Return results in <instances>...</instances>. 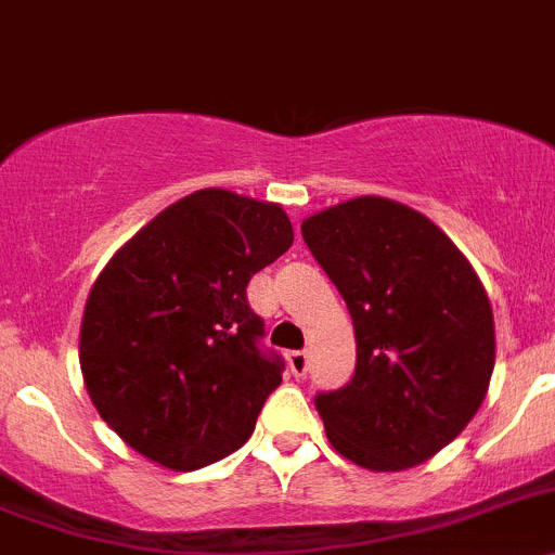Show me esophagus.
<instances>
[{
    "label": "esophagus",
    "mask_w": 555,
    "mask_h": 555,
    "mask_svg": "<svg viewBox=\"0 0 555 555\" xmlns=\"http://www.w3.org/2000/svg\"><path fill=\"white\" fill-rule=\"evenodd\" d=\"M308 365H310L308 351H292V353H288V367H292V373L297 378H302L305 373H308Z\"/></svg>",
    "instance_id": "34e87169"
}]
</instances>
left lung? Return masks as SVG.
Masks as SVG:
<instances>
[{
  "mask_svg": "<svg viewBox=\"0 0 555 555\" xmlns=\"http://www.w3.org/2000/svg\"><path fill=\"white\" fill-rule=\"evenodd\" d=\"M302 236L357 337L351 382L315 395L326 439L371 472L420 466L488 395L495 332L477 272L439 225L382 195L313 215Z\"/></svg>",
  "mask_w": 555,
  "mask_h": 555,
  "instance_id": "obj_1",
  "label": "left lung"
}]
</instances>
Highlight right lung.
<instances>
[{"mask_svg": "<svg viewBox=\"0 0 555 555\" xmlns=\"http://www.w3.org/2000/svg\"><path fill=\"white\" fill-rule=\"evenodd\" d=\"M278 204L207 188L163 209L98 274L81 373L98 414L150 461L195 472L250 439L283 357L263 351L247 283L292 247Z\"/></svg>", "mask_w": 555, "mask_h": 555, "instance_id": "obj_1", "label": "right lung"}]
</instances>
